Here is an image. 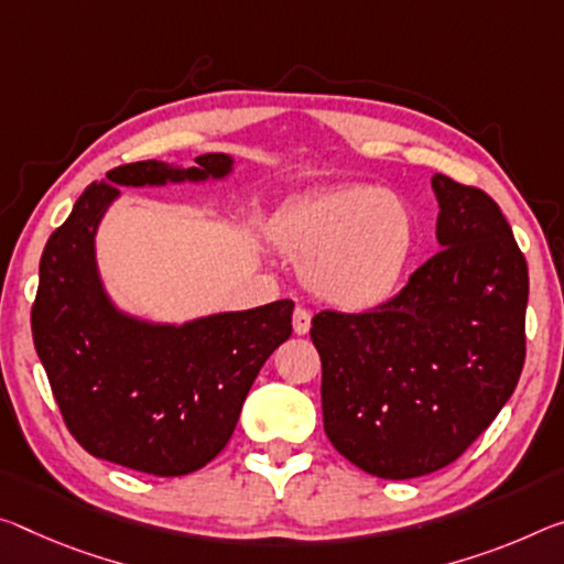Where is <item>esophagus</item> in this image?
<instances>
[{
  "instance_id": "esophagus-1",
  "label": "esophagus",
  "mask_w": 564,
  "mask_h": 564,
  "mask_svg": "<svg viewBox=\"0 0 564 564\" xmlns=\"http://www.w3.org/2000/svg\"><path fill=\"white\" fill-rule=\"evenodd\" d=\"M308 328H311V311L299 306L293 311V330H296L299 336H306Z\"/></svg>"
}]
</instances>
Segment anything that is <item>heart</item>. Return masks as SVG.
I'll return each instance as SVG.
<instances>
[{"label": "heart", "instance_id": "b5f03b06", "mask_svg": "<svg viewBox=\"0 0 564 564\" xmlns=\"http://www.w3.org/2000/svg\"><path fill=\"white\" fill-rule=\"evenodd\" d=\"M275 240L306 258L311 291L334 306L364 311L397 289L414 246V220L397 195L336 185L289 205L275 223Z\"/></svg>", "mask_w": 564, "mask_h": 564}]
</instances>
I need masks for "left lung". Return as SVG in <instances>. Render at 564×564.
I'll return each instance as SVG.
<instances>
[{
  "label": "left lung",
  "instance_id": "obj_1",
  "mask_svg": "<svg viewBox=\"0 0 564 564\" xmlns=\"http://www.w3.org/2000/svg\"><path fill=\"white\" fill-rule=\"evenodd\" d=\"M432 187L440 253L381 306L311 321L326 436L381 479L424 477L459 459L524 366L530 279L512 228L479 187L442 173Z\"/></svg>",
  "mask_w": 564,
  "mask_h": 564
}]
</instances>
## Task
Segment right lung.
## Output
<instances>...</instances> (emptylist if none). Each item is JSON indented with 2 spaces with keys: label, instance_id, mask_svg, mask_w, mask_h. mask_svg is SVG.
<instances>
[{
  "label": "right lung",
  "instance_id": "add662e5",
  "mask_svg": "<svg viewBox=\"0 0 564 564\" xmlns=\"http://www.w3.org/2000/svg\"><path fill=\"white\" fill-rule=\"evenodd\" d=\"M198 167L158 160L120 165L87 185L40 261L32 338L69 434L85 452L155 477H183L216 459L250 387L291 336L293 301L205 316L183 326L120 314L95 263V234L118 185L226 177L234 160Z\"/></svg>",
  "mask_w": 564,
  "mask_h": 564
}]
</instances>
